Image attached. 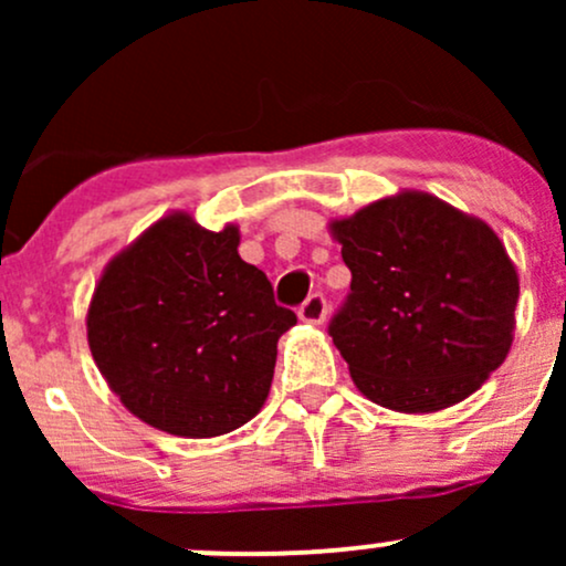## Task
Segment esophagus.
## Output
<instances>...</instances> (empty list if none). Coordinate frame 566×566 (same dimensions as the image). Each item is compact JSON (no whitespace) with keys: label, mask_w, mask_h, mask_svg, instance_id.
<instances>
[{"label":"esophagus","mask_w":566,"mask_h":566,"mask_svg":"<svg viewBox=\"0 0 566 566\" xmlns=\"http://www.w3.org/2000/svg\"><path fill=\"white\" fill-rule=\"evenodd\" d=\"M297 316L308 324H322L324 319H327V297H324L322 292L308 295L301 308H297Z\"/></svg>","instance_id":"obj_1"}]
</instances>
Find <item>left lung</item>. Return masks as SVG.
<instances>
[{
	"label": "left lung",
	"instance_id": "obj_1",
	"mask_svg": "<svg viewBox=\"0 0 566 566\" xmlns=\"http://www.w3.org/2000/svg\"><path fill=\"white\" fill-rule=\"evenodd\" d=\"M333 233L350 292L327 329L367 399L433 412L503 365L518 276L490 226L407 191L335 220Z\"/></svg>",
	"mask_w": 566,
	"mask_h": 566
}]
</instances>
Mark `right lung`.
Wrapping results in <instances>:
<instances>
[{"instance_id":"1","label":"right lung","mask_w":566,"mask_h":566,"mask_svg":"<svg viewBox=\"0 0 566 566\" xmlns=\"http://www.w3.org/2000/svg\"><path fill=\"white\" fill-rule=\"evenodd\" d=\"M239 229L175 212L116 255L87 311L97 369L129 412L175 437L229 433L261 412L295 311L237 252Z\"/></svg>"}]
</instances>
